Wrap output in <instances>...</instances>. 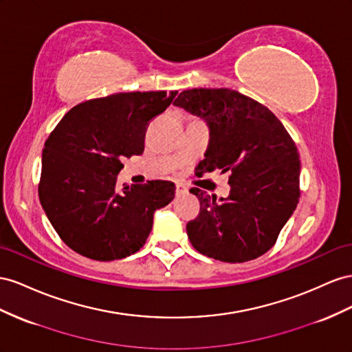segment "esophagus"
Masks as SVG:
<instances>
[{
	"instance_id": "esophagus-1",
	"label": "esophagus",
	"mask_w": 352,
	"mask_h": 352,
	"mask_svg": "<svg viewBox=\"0 0 352 352\" xmlns=\"http://www.w3.org/2000/svg\"><path fill=\"white\" fill-rule=\"evenodd\" d=\"M188 192V189H186V186L184 185V184H176V194L177 195H182V194H186Z\"/></svg>"
}]
</instances>
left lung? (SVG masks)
Returning <instances> with one entry per match:
<instances>
[{"mask_svg": "<svg viewBox=\"0 0 352 352\" xmlns=\"http://www.w3.org/2000/svg\"><path fill=\"white\" fill-rule=\"evenodd\" d=\"M210 130L198 170L230 173L231 192L217 199L192 188L199 214L188 222L194 249L222 262H247L267 253L298 206L300 161L296 145L274 113L230 89L184 90L173 103Z\"/></svg>", "mask_w": 352, "mask_h": 352, "instance_id": "left-lung-1", "label": "left lung"}]
</instances>
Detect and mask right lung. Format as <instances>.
<instances>
[{
  "label": "right lung",
  "instance_id": "obj_1",
  "mask_svg": "<svg viewBox=\"0 0 352 352\" xmlns=\"http://www.w3.org/2000/svg\"><path fill=\"white\" fill-rule=\"evenodd\" d=\"M177 91L116 93L74 107L45 140L40 201L66 245L94 261L136 253L154 213L175 198L168 180L117 189L121 161L144 153L148 122Z\"/></svg>",
  "mask_w": 352,
  "mask_h": 352
}]
</instances>
